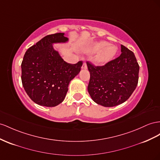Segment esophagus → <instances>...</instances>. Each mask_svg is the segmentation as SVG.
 <instances>
[{"label": "esophagus", "mask_w": 160, "mask_h": 160, "mask_svg": "<svg viewBox=\"0 0 160 160\" xmlns=\"http://www.w3.org/2000/svg\"><path fill=\"white\" fill-rule=\"evenodd\" d=\"M88 68V65H87V63L85 62H83V65H82V69H87Z\"/></svg>", "instance_id": "esophagus-1"}]
</instances>
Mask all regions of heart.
Returning a JSON list of instances; mask_svg holds the SVG:
<instances>
[{
    "mask_svg": "<svg viewBox=\"0 0 160 160\" xmlns=\"http://www.w3.org/2000/svg\"><path fill=\"white\" fill-rule=\"evenodd\" d=\"M108 43L106 42H98L93 44L89 48L90 52H96L100 51L94 58L97 64H104L114 58L117 52V48L114 46H107Z\"/></svg>",
    "mask_w": 160,
    "mask_h": 160,
    "instance_id": "b5f03b06",
    "label": "heart"
}]
</instances>
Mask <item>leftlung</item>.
<instances>
[{
  "label": "left lung",
  "mask_w": 160,
  "mask_h": 160,
  "mask_svg": "<svg viewBox=\"0 0 160 160\" xmlns=\"http://www.w3.org/2000/svg\"><path fill=\"white\" fill-rule=\"evenodd\" d=\"M121 52L118 57L103 65L87 60L88 92L95 102L103 106H115L127 101L138 84L139 65L135 54L123 45Z\"/></svg>",
  "instance_id": "obj_1"
}]
</instances>
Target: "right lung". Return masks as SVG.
Segmentation results:
<instances>
[{
	"label": "right lung",
	"mask_w": 160,
	"mask_h": 160,
	"mask_svg": "<svg viewBox=\"0 0 160 160\" xmlns=\"http://www.w3.org/2000/svg\"><path fill=\"white\" fill-rule=\"evenodd\" d=\"M68 40L63 33L43 38L28 49L21 62V81L28 96L37 104L54 107L61 103L70 81L79 74L83 61L68 63L53 49L52 43Z\"/></svg>",
	"instance_id": "add662e5"
}]
</instances>
